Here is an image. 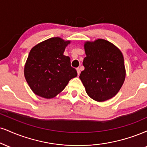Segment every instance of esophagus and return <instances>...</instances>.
Wrapping results in <instances>:
<instances>
[{"label": "esophagus", "instance_id": "esophagus-1", "mask_svg": "<svg viewBox=\"0 0 147 147\" xmlns=\"http://www.w3.org/2000/svg\"><path fill=\"white\" fill-rule=\"evenodd\" d=\"M77 74H78V75H79V74H80V68H77Z\"/></svg>", "mask_w": 147, "mask_h": 147}]
</instances>
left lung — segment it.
I'll use <instances>...</instances> for the list:
<instances>
[{
    "label": "left lung",
    "instance_id": "obj_1",
    "mask_svg": "<svg viewBox=\"0 0 147 147\" xmlns=\"http://www.w3.org/2000/svg\"><path fill=\"white\" fill-rule=\"evenodd\" d=\"M85 69L79 78L90 98L98 102L112 98L118 92L125 79L123 55L107 40L98 39L85 44Z\"/></svg>",
    "mask_w": 147,
    "mask_h": 147
}]
</instances>
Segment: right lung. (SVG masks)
Returning <instances> with one entry per match:
<instances>
[{"label": "right lung", "mask_w": 147, "mask_h": 147, "mask_svg": "<svg viewBox=\"0 0 147 147\" xmlns=\"http://www.w3.org/2000/svg\"><path fill=\"white\" fill-rule=\"evenodd\" d=\"M70 41L52 38L38 44L30 51L24 67V77L35 94L53 98L61 92L70 79L77 76L70 59L63 55Z\"/></svg>", "instance_id": "obj_1"}]
</instances>
